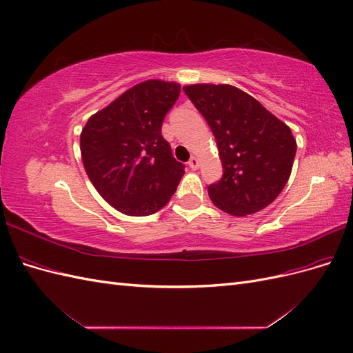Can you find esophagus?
I'll list each match as a JSON object with an SVG mask.
<instances>
[{"mask_svg": "<svg viewBox=\"0 0 353 353\" xmlns=\"http://www.w3.org/2000/svg\"><path fill=\"white\" fill-rule=\"evenodd\" d=\"M199 165H200L199 157H196V156H193V157H191V159L188 160V166H190L191 169H193V170L199 169Z\"/></svg>", "mask_w": 353, "mask_h": 353, "instance_id": "esophagus-1", "label": "esophagus"}]
</instances>
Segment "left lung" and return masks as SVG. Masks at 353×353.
Returning <instances> with one entry per match:
<instances>
[{
    "mask_svg": "<svg viewBox=\"0 0 353 353\" xmlns=\"http://www.w3.org/2000/svg\"><path fill=\"white\" fill-rule=\"evenodd\" d=\"M215 135L222 178L208 187L213 205L234 216L265 209L292 174L296 140L284 122L232 85L183 88Z\"/></svg>",
    "mask_w": 353,
    "mask_h": 353,
    "instance_id": "left-lung-1",
    "label": "left lung"
}]
</instances>
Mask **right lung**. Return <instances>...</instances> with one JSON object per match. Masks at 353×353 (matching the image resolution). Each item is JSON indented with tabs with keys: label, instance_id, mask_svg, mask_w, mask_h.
Masks as SVG:
<instances>
[{
	"label": "right lung",
	"instance_id": "right-lung-1",
	"mask_svg": "<svg viewBox=\"0 0 353 353\" xmlns=\"http://www.w3.org/2000/svg\"><path fill=\"white\" fill-rule=\"evenodd\" d=\"M181 85L150 79L125 91L92 114L81 134L83 168L95 190L125 215L162 209L184 175L162 135Z\"/></svg>",
	"mask_w": 353,
	"mask_h": 353
}]
</instances>
